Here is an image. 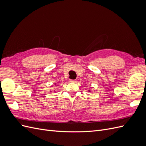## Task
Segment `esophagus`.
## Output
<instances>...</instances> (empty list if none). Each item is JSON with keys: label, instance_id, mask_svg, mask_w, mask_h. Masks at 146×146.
Segmentation results:
<instances>
[{"label": "esophagus", "instance_id": "34e87169", "mask_svg": "<svg viewBox=\"0 0 146 146\" xmlns=\"http://www.w3.org/2000/svg\"><path fill=\"white\" fill-rule=\"evenodd\" d=\"M69 82H71V83H75V82H76V81L75 80H69Z\"/></svg>", "mask_w": 146, "mask_h": 146}]
</instances>
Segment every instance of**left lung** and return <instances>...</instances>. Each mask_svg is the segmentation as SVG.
Wrapping results in <instances>:
<instances>
[{"instance_id": "8db88e82", "label": "left lung", "mask_w": 146, "mask_h": 146, "mask_svg": "<svg viewBox=\"0 0 146 146\" xmlns=\"http://www.w3.org/2000/svg\"><path fill=\"white\" fill-rule=\"evenodd\" d=\"M88 92H91V91H90V90H88Z\"/></svg>"}]
</instances>
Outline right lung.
<instances>
[{
	"mask_svg": "<svg viewBox=\"0 0 146 146\" xmlns=\"http://www.w3.org/2000/svg\"><path fill=\"white\" fill-rule=\"evenodd\" d=\"M55 85H56V83H55ZM54 91H55V90H54ZM50 92H51V91H50Z\"/></svg>",
	"mask_w": 146,
	"mask_h": 146,
	"instance_id": "obj_1",
	"label": "right lung"
}]
</instances>
